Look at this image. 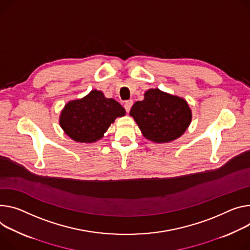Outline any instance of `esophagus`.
<instances>
[{
  "instance_id": "esophagus-1",
  "label": "esophagus",
  "mask_w": 250,
  "mask_h": 250,
  "mask_svg": "<svg viewBox=\"0 0 250 250\" xmlns=\"http://www.w3.org/2000/svg\"><path fill=\"white\" fill-rule=\"evenodd\" d=\"M132 101L131 100H129V101H126L125 103V110L127 111V112H129V110H130V108H131V106H132Z\"/></svg>"
}]
</instances>
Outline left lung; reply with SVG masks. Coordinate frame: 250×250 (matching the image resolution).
<instances>
[{"mask_svg": "<svg viewBox=\"0 0 250 250\" xmlns=\"http://www.w3.org/2000/svg\"><path fill=\"white\" fill-rule=\"evenodd\" d=\"M129 115L137 122L145 137L155 143L176 140L191 122V110L188 103L158 88L148 89L145 100L132 105Z\"/></svg>", "mask_w": 250, "mask_h": 250, "instance_id": "left-lung-1", "label": "left lung"}]
</instances>
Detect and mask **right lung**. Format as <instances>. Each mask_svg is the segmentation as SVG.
<instances>
[{"instance_id":"right-lung-1","label":"right lung","mask_w":250,"mask_h":250,"mask_svg":"<svg viewBox=\"0 0 250 250\" xmlns=\"http://www.w3.org/2000/svg\"><path fill=\"white\" fill-rule=\"evenodd\" d=\"M125 115L115 100L104 98L94 89L82 100L67 103L60 117V125L69 137L79 143H95L104 137L110 124Z\"/></svg>"}]
</instances>
